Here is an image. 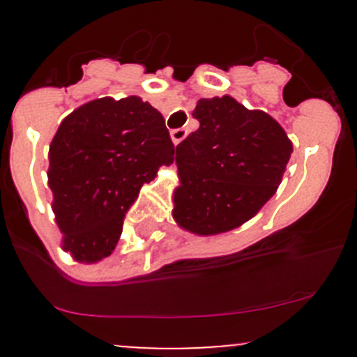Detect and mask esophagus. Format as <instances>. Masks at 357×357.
I'll use <instances>...</instances> for the list:
<instances>
[{"label":"esophagus","instance_id":"34e87169","mask_svg":"<svg viewBox=\"0 0 357 357\" xmlns=\"http://www.w3.org/2000/svg\"><path fill=\"white\" fill-rule=\"evenodd\" d=\"M186 135H188V131H186L185 128L172 129V131H171V138H172V142H174V145H178V143H181L183 139L186 138Z\"/></svg>","mask_w":357,"mask_h":357}]
</instances>
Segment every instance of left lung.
Returning <instances> with one entry per match:
<instances>
[{
	"label": "left lung",
	"instance_id": "1",
	"mask_svg": "<svg viewBox=\"0 0 357 357\" xmlns=\"http://www.w3.org/2000/svg\"><path fill=\"white\" fill-rule=\"evenodd\" d=\"M193 117L200 128L176 146L181 186L172 215L199 235L229 231L275 195L291 142L275 119L231 96L199 100Z\"/></svg>",
	"mask_w": 357,
	"mask_h": 357
}]
</instances>
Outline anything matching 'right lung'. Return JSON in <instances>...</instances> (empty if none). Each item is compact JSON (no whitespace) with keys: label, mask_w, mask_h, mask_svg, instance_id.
Segmentation results:
<instances>
[{"label":"right lung","mask_w":357,"mask_h":357,"mask_svg":"<svg viewBox=\"0 0 357 357\" xmlns=\"http://www.w3.org/2000/svg\"><path fill=\"white\" fill-rule=\"evenodd\" d=\"M172 162L164 117L139 96L93 100L67 115L48 169L63 250L81 262L110 255L142 186Z\"/></svg>","instance_id":"1"}]
</instances>
